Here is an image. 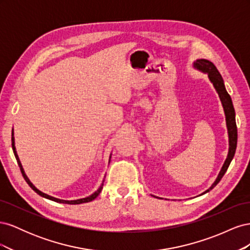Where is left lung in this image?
I'll return each mask as SVG.
<instances>
[{
	"mask_svg": "<svg viewBox=\"0 0 250 250\" xmlns=\"http://www.w3.org/2000/svg\"><path fill=\"white\" fill-rule=\"evenodd\" d=\"M194 66L197 70L207 73L208 75V78H209L210 82L213 83V85L215 86L219 97H220V100L222 102L224 112H225L226 126H228L229 138V149L228 157H226V160L223 164V167H222L220 173H219L217 179L215 180V183L211 185V187L208 188V190L204 192V193H208V191L211 190V188H214L217 186V184L223 177L225 172L228 171L229 166L233 158L234 152H236L237 141H238V130H237V124H236V113H234V108L232 105L231 98L229 95L228 90H226L222 76L220 75V73L218 72L215 64L207 59H197L194 62Z\"/></svg>",
	"mask_w": 250,
	"mask_h": 250,
	"instance_id": "8db88e82",
	"label": "left lung"
}]
</instances>
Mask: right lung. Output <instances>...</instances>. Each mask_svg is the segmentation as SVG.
Returning a JSON list of instances; mask_svg holds the SVG:
<instances>
[{
  "instance_id": "obj_1",
  "label": "right lung",
  "mask_w": 250,
  "mask_h": 250,
  "mask_svg": "<svg viewBox=\"0 0 250 250\" xmlns=\"http://www.w3.org/2000/svg\"><path fill=\"white\" fill-rule=\"evenodd\" d=\"M12 149H13V153H14V156H16V158H17V162H18V164H19V167H20V169H21V174H22V176H24V179L26 180V183L30 186V188H32V190L34 191V192H36L37 194L39 195H41L42 197H43V198H47V199H50V200H52V201H55V202H59V203H67V204H80V203H85V202H89V201H93L98 195H99L100 193H101V191H102V188H103V183H102V185L100 186V188H98V190L94 193V194H92L90 196H88V197H86V198H82V199H77V200H62V199H58V198H55V197H52V196H50V195H47V194H44V193H42V192H41L39 188H36L33 185H32V183L31 181L29 180V178L27 177V175L25 174V172H24V169H22V167H21V162H20V158H19V156H18V154H17V151H16V147H14V138H13V132H12Z\"/></svg>"
}]
</instances>
